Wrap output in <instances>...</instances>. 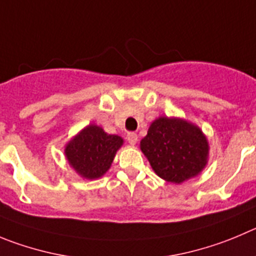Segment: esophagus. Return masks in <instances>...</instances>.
Here are the masks:
<instances>
[{"instance_id": "esophagus-1", "label": "esophagus", "mask_w": 256, "mask_h": 256, "mask_svg": "<svg viewBox=\"0 0 256 256\" xmlns=\"http://www.w3.org/2000/svg\"><path fill=\"white\" fill-rule=\"evenodd\" d=\"M126 139H128V144L130 145H135L138 142V135L135 132H128L126 135Z\"/></svg>"}]
</instances>
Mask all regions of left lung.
<instances>
[{"mask_svg":"<svg viewBox=\"0 0 256 256\" xmlns=\"http://www.w3.org/2000/svg\"><path fill=\"white\" fill-rule=\"evenodd\" d=\"M140 148L158 176L178 184L197 176L208 155V142L197 126L168 117L150 125Z\"/></svg>","mask_w":256,"mask_h":256,"instance_id":"1","label":"left lung"}]
</instances>
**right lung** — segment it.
<instances>
[{
  "instance_id": "obj_1",
  "label": "right lung",
  "mask_w": 256,
  "mask_h": 256,
  "mask_svg": "<svg viewBox=\"0 0 256 256\" xmlns=\"http://www.w3.org/2000/svg\"><path fill=\"white\" fill-rule=\"evenodd\" d=\"M122 142L120 136L108 135L98 126L90 125L66 145V159L83 178H100L110 169Z\"/></svg>"
}]
</instances>
